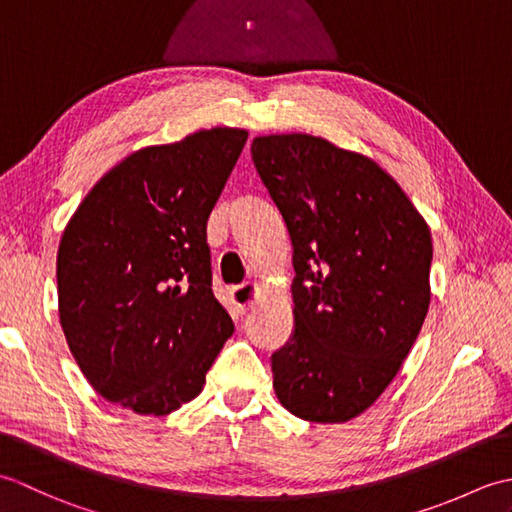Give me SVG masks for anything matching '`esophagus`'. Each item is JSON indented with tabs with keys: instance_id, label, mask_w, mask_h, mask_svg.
Returning a JSON list of instances; mask_svg holds the SVG:
<instances>
[{
	"instance_id": "esophagus-1",
	"label": "esophagus",
	"mask_w": 512,
	"mask_h": 512,
	"mask_svg": "<svg viewBox=\"0 0 512 512\" xmlns=\"http://www.w3.org/2000/svg\"><path fill=\"white\" fill-rule=\"evenodd\" d=\"M228 297H231V303L233 308L244 314L248 308H253L257 299H259V286L253 284V281H246V284L242 286H233L231 290H228Z\"/></svg>"
}]
</instances>
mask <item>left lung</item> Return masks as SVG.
Returning <instances> with one entry per match:
<instances>
[{
  "instance_id": "obj_1",
  "label": "left lung",
  "mask_w": 512,
  "mask_h": 512,
  "mask_svg": "<svg viewBox=\"0 0 512 512\" xmlns=\"http://www.w3.org/2000/svg\"><path fill=\"white\" fill-rule=\"evenodd\" d=\"M250 151L295 248V334L273 354L275 394L301 420L347 422L380 398L418 339L431 231L363 154L310 134L257 136Z\"/></svg>"
}]
</instances>
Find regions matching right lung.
Returning a JSON list of instances; mask_svg holds the SVG:
<instances>
[{
  "label": "right lung",
  "mask_w": 512,
  "mask_h": 512,
  "mask_svg": "<svg viewBox=\"0 0 512 512\" xmlns=\"http://www.w3.org/2000/svg\"><path fill=\"white\" fill-rule=\"evenodd\" d=\"M246 138L213 127L138 149L65 226L59 321L83 376L114 405L140 416L180 409L235 330L211 290L206 220Z\"/></svg>",
  "instance_id": "add662e5"
}]
</instances>
